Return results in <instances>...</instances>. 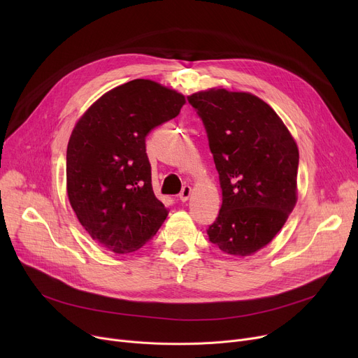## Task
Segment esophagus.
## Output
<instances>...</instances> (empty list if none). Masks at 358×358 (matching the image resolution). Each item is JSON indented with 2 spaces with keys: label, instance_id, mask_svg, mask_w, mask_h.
Listing matches in <instances>:
<instances>
[{
  "label": "esophagus",
  "instance_id": "esophagus-1",
  "mask_svg": "<svg viewBox=\"0 0 358 358\" xmlns=\"http://www.w3.org/2000/svg\"><path fill=\"white\" fill-rule=\"evenodd\" d=\"M190 196H192V187H190V185H184L181 193H180V200H181L182 203H185L187 200L190 199Z\"/></svg>",
  "mask_w": 358,
  "mask_h": 358
}]
</instances>
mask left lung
Listing matches in <instances>:
<instances>
[{"label": "left lung", "mask_w": 358, "mask_h": 358, "mask_svg": "<svg viewBox=\"0 0 358 358\" xmlns=\"http://www.w3.org/2000/svg\"><path fill=\"white\" fill-rule=\"evenodd\" d=\"M219 173L222 208L208 235L234 257L267 247L297 201L299 149L277 113L251 92L223 87L189 96Z\"/></svg>", "instance_id": "1"}]
</instances>
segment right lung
Wrapping results in <instances>:
<instances>
[{"instance_id": "1", "label": "right lung", "mask_w": 358, "mask_h": 358, "mask_svg": "<svg viewBox=\"0 0 358 358\" xmlns=\"http://www.w3.org/2000/svg\"><path fill=\"white\" fill-rule=\"evenodd\" d=\"M181 92L134 80L94 101L75 123L66 149V194L92 241L135 252L168 216L155 197L145 138L180 115Z\"/></svg>"}]
</instances>
